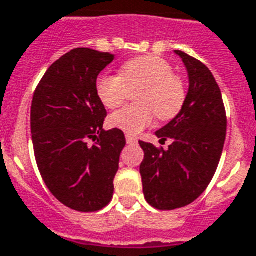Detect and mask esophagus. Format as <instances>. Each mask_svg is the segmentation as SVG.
Instances as JSON below:
<instances>
[{
    "label": "esophagus",
    "mask_w": 256,
    "mask_h": 256,
    "mask_svg": "<svg viewBox=\"0 0 256 256\" xmlns=\"http://www.w3.org/2000/svg\"><path fill=\"white\" fill-rule=\"evenodd\" d=\"M126 139L128 144H135L136 142H138V139H136L135 136H132V135H126Z\"/></svg>",
    "instance_id": "1"
}]
</instances>
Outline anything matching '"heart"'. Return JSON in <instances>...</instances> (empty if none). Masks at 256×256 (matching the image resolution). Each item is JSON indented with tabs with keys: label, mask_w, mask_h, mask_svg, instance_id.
I'll list each match as a JSON object with an SVG mask.
<instances>
[{
	"label": "heart",
	"mask_w": 256,
	"mask_h": 256,
	"mask_svg": "<svg viewBox=\"0 0 256 256\" xmlns=\"http://www.w3.org/2000/svg\"><path fill=\"white\" fill-rule=\"evenodd\" d=\"M136 105H128L109 116V126L136 135L151 126L154 117L172 120L186 101V86L166 59L144 55L128 60L121 76L102 74L96 82V92L104 106L114 109L124 102L128 89H136Z\"/></svg>",
	"instance_id": "heart-1"
}]
</instances>
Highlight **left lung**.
Instances as JSON below:
<instances>
[{"mask_svg":"<svg viewBox=\"0 0 256 256\" xmlns=\"http://www.w3.org/2000/svg\"><path fill=\"white\" fill-rule=\"evenodd\" d=\"M189 74V92L180 114L155 132L168 150L139 142L143 193L159 210H172L198 198L210 184L222 158L226 114L220 88L208 67L196 58L176 51Z\"/></svg>","mask_w":256,"mask_h":256,"instance_id":"left-lung-1","label":"left lung"}]
</instances>
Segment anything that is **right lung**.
I'll use <instances>...</instances> for the list:
<instances>
[{
  "instance_id": "add662e5",
  "label": "right lung",
  "mask_w": 256,
  "mask_h": 256,
  "mask_svg": "<svg viewBox=\"0 0 256 256\" xmlns=\"http://www.w3.org/2000/svg\"><path fill=\"white\" fill-rule=\"evenodd\" d=\"M113 59L74 48L46 71L32 100L30 132L42 178L58 201L78 212L110 202L126 146L122 130H102L106 109L96 92L97 76Z\"/></svg>"
}]
</instances>
